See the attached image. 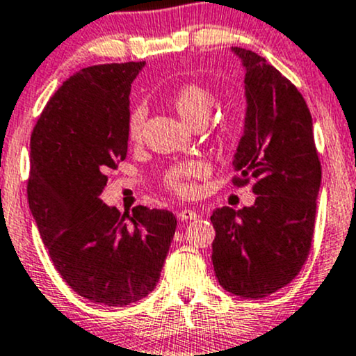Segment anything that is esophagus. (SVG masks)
<instances>
[{
	"instance_id": "obj_1",
	"label": "esophagus",
	"mask_w": 356,
	"mask_h": 356,
	"mask_svg": "<svg viewBox=\"0 0 356 356\" xmlns=\"http://www.w3.org/2000/svg\"><path fill=\"white\" fill-rule=\"evenodd\" d=\"M178 218H179V220H181V222L195 220V218H197V211L191 210V209H183V210L178 213Z\"/></svg>"
}]
</instances>
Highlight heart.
Listing matches in <instances>:
<instances>
[{"mask_svg":"<svg viewBox=\"0 0 356 356\" xmlns=\"http://www.w3.org/2000/svg\"><path fill=\"white\" fill-rule=\"evenodd\" d=\"M171 104H173V109L177 111L179 119L188 126L195 127L207 122L215 106V95L200 83H185L175 90ZM143 124H145V111L138 107L127 119V136H129L131 141L141 139ZM209 171V165L200 161V159L183 161L168 170L165 175V185L175 193L188 197L197 188V179L207 177Z\"/></svg>","mask_w":356,"mask_h":356,"instance_id":"b5f03b06","label":"heart"}]
</instances>
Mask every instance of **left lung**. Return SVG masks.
I'll use <instances>...</instances> for the list:
<instances>
[{
	"instance_id": "obj_1",
	"label": "left lung",
	"mask_w": 356,
	"mask_h": 356,
	"mask_svg": "<svg viewBox=\"0 0 356 356\" xmlns=\"http://www.w3.org/2000/svg\"><path fill=\"white\" fill-rule=\"evenodd\" d=\"M245 72L243 134L235 185L255 178L252 207L211 213V262L223 289L266 298L289 284L311 249L321 186L313 119L301 92L261 55L232 47Z\"/></svg>"
}]
</instances>
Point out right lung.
Wrapping results in <instances>:
<instances>
[{
	"instance_id": "add662e5",
	"label": "right lung",
	"mask_w": 356,
	"mask_h": 356,
	"mask_svg": "<svg viewBox=\"0 0 356 356\" xmlns=\"http://www.w3.org/2000/svg\"><path fill=\"white\" fill-rule=\"evenodd\" d=\"M145 62L75 72L47 102L30 141L28 203L63 281L82 298L126 306L156 286L177 218L101 200L107 171L127 154L131 83Z\"/></svg>"
}]
</instances>
